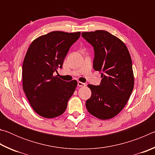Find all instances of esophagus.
<instances>
[{
	"label": "esophagus",
	"instance_id": "esophagus-1",
	"mask_svg": "<svg viewBox=\"0 0 155 155\" xmlns=\"http://www.w3.org/2000/svg\"><path fill=\"white\" fill-rule=\"evenodd\" d=\"M78 85L79 86V87H85V86L86 85V84L84 83H82V82H80V81H78Z\"/></svg>",
	"mask_w": 155,
	"mask_h": 155
}]
</instances>
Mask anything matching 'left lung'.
Returning a JSON list of instances; mask_svg holds the SVG:
<instances>
[{"label": "left lung", "mask_w": 155, "mask_h": 155, "mask_svg": "<svg viewBox=\"0 0 155 155\" xmlns=\"http://www.w3.org/2000/svg\"><path fill=\"white\" fill-rule=\"evenodd\" d=\"M81 35L93 46V68L102 78L99 85H87L91 96L86 107L99 119L112 118L124 108L134 87L130 53L123 41L106 31L83 32Z\"/></svg>", "instance_id": "1"}]
</instances>
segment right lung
I'll return each mask as SVG.
<instances>
[{"label": "right lung", "mask_w": 155, "mask_h": 155, "mask_svg": "<svg viewBox=\"0 0 155 155\" xmlns=\"http://www.w3.org/2000/svg\"><path fill=\"white\" fill-rule=\"evenodd\" d=\"M81 32L52 31L31 44L22 64V85L31 106L46 118L61 115L74 94L77 81L66 82L53 76L61 68L70 48Z\"/></svg>", "instance_id": "right-lung-1"}]
</instances>
